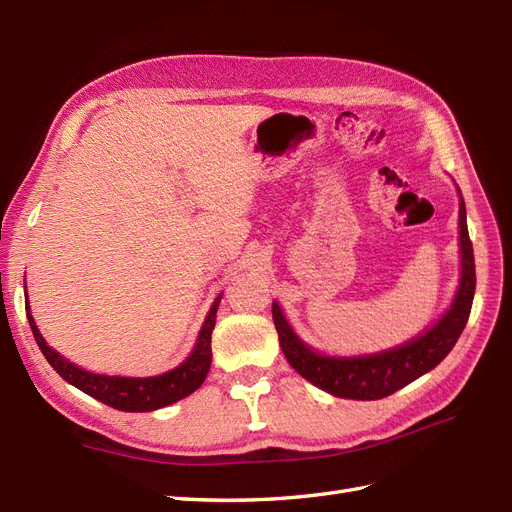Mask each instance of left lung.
Here are the masks:
<instances>
[{
    "instance_id": "left-lung-1",
    "label": "left lung",
    "mask_w": 512,
    "mask_h": 512,
    "mask_svg": "<svg viewBox=\"0 0 512 512\" xmlns=\"http://www.w3.org/2000/svg\"><path fill=\"white\" fill-rule=\"evenodd\" d=\"M459 241H461V282L451 309L442 316L436 327L412 339L410 344L359 359H331L309 350L292 333L282 309L273 303V322L280 337V346L292 369L316 384L318 389L344 399H382L404 389L412 380L421 378L436 367L453 350L459 335L470 318L472 299L476 290L474 250L468 235L466 203L459 205Z\"/></svg>"
}]
</instances>
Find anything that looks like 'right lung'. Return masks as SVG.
Masks as SVG:
<instances>
[{
  "mask_svg": "<svg viewBox=\"0 0 512 512\" xmlns=\"http://www.w3.org/2000/svg\"><path fill=\"white\" fill-rule=\"evenodd\" d=\"M220 299L222 297L215 299V303L209 309V316L203 324V329H200L194 352L177 369L166 371V374L156 378H119V376L91 374V371H85L66 361L64 356L55 352L51 346H46L29 312H27V320L36 337V344L44 354V359L51 363V367L66 382H70L72 386H76V389H81L89 397H94L115 410L151 412V410L175 404V401L183 397H188L205 382L207 371L211 367V331L215 327V314H218Z\"/></svg>",
  "mask_w": 512,
  "mask_h": 512,
  "instance_id": "add662e5",
  "label": "right lung"
}]
</instances>
